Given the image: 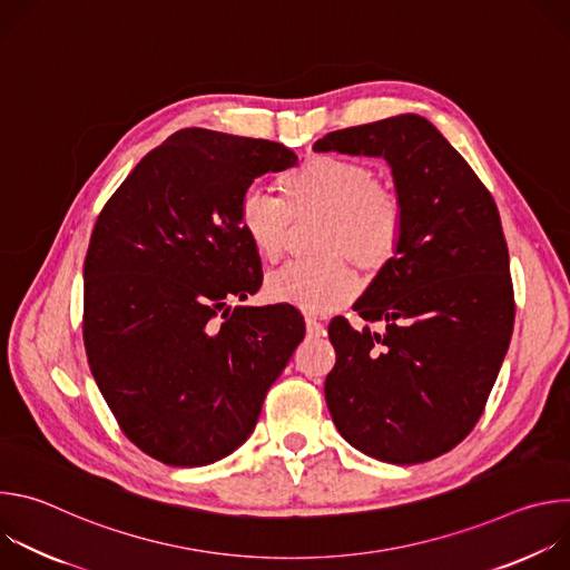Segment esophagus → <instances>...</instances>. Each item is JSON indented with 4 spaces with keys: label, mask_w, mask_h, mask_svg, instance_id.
Segmentation results:
<instances>
[{
    "label": "esophagus",
    "mask_w": 570,
    "mask_h": 570,
    "mask_svg": "<svg viewBox=\"0 0 570 570\" xmlns=\"http://www.w3.org/2000/svg\"><path fill=\"white\" fill-rule=\"evenodd\" d=\"M304 324H306V334H308V336H324V334H327V330H324V324L317 322V320L311 317V315L304 317Z\"/></svg>",
    "instance_id": "obj_1"
}]
</instances>
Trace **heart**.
<instances>
[{
    "label": "heart",
    "instance_id": "heart-1",
    "mask_svg": "<svg viewBox=\"0 0 570 570\" xmlns=\"http://www.w3.org/2000/svg\"><path fill=\"white\" fill-rule=\"evenodd\" d=\"M282 200L248 187L238 200V227L264 262L282 257L293 223L320 218L306 262H291L266 277L273 302L302 311H332L358 288L352 265L365 279L381 275L403 238V205L376 180L365 161L315 155L279 180Z\"/></svg>",
    "mask_w": 570,
    "mask_h": 570
}]
</instances>
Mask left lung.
Wrapping results in <instances>:
<instances>
[{
  "mask_svg": "<svg viewBox=\"0 0 570 570\" xmlns=\"http://www.w3.org/2000/svg\"><path fill=\"white\" fill-rule=\"evenodd\" d=\"M317 153L383 157L403 205L394 262L354 304L383 332L330 324L324 399L338 433L390 464L433 460L482 415L514 327L510 255L497 203L420 115L324 135Z\"/></svg>",
  "mask_w": 570,
  "mask_h": 570,
  "instance_id": "left-lung-1",
  "label": "left lung"
}]
</instances>
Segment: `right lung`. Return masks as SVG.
Segmentation results:
<instances>
[{"label": "right lung", "mask_w": 570, "mask_h": 570, "mask_svg": "<svg viewBox=\"0 0 570 570\" xmlns=\"http://www.w3.org/2000/svg\"><path fill=\"white\" fill-rule=\"evenodd\" d=\"M295 165L284 144L185 128L99 214L83 266L88 363L126 438L159 462L236 451L304 338L291 304L229 306L264 277L238 200Z\"/></svg>", "instance_id": "add662e5"}]
</instances>
